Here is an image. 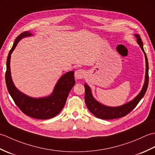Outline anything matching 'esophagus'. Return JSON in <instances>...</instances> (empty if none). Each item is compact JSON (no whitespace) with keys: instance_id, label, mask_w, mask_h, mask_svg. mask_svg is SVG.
<instances>
[{"instance_id":"1","label":"esophagus","mask_w":155,"mask_h":155,"mask_svg":"<svg viewBox=\"0 0 155 155\" xmlns=\"http://www.w3.org/2000/svg\"><path fill=\"white\" fill-rule=\"evenodd\" d=\"M74 76H75V78H77L78 80H80L82 79V78L84 77L85 76V71L83 69H79V70H77L75 71V73H74Z\"/></svg>"}]
</instances>
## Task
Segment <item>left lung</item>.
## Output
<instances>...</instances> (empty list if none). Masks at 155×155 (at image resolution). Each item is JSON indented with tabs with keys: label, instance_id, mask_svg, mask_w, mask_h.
<instances>
[{
	"label": "left lung",
	"instance_id": "left-lung-1",
	"mask_svg": "<svg viewBox=\"0 0 155 155\" xmlns=\"http://www.w3.org/2000/svg\"><path fill=\"white\" fill-rule=\"evenodd\" d=\"M134 37H136L137 43L139 45L140 47L144 53V57H145L146 61V73L144 84L143 85L142 90H141L140 93L133 101L128 102V103L120 107H110L105 106V105L98 103L97 101L94 99V97H93V94H92L90 87L86 83L84 84V100L88 109L95 117L99 118L101 119L110 120L126 116L127 114H128L130 111H132L136 107L138 103H139L140 101L144 97V95L147 90L148 84H149V63H148V59L145 52L144 51L143 44L140 37L137 34L134 35Z\"/></svg>",
	"mask_w": 155,
	"mask_h": 155
}]
</instances>
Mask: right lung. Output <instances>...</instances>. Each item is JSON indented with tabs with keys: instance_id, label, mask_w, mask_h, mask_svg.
Segmentation results:
<instances>
[{
	"instance_id": "right-lung-1",
	"label": "right lung",
	"mask_w": 155,
	"mask_h": 155,
	"mask_svg": "<svg viewBox=\"0 0 155 155\" xmlns=\"http://www.w3.org/2000/svg\"><path fill=\"white\" fill-rule=\"evenodd\" d=\"M31 35L32 34L29 31H25L19 35L15 39L6 61V84L10 95L22 113L37 119H48L57 116L63 108L68 95L75 84L74 73L72 71L62 75L56 84L53 93L48 97L35 98L27 96L20 92L15 87L11 78L10 67L11 55L20 40Z\"/></svg>"
}]
</instances>
